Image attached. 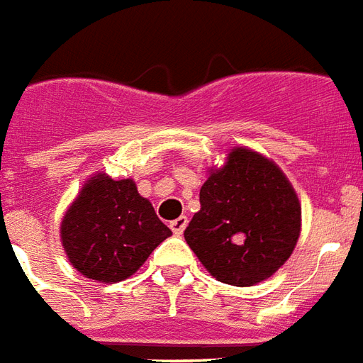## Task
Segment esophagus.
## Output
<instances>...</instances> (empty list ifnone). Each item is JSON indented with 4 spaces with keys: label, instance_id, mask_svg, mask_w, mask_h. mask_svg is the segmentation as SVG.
<instances>
[{
    "label": "esophagus",
    "instance_id": "1",
    "mask_svg": "<svg viewBox=\"0 0 363 363\" xmlns=\"http://www.w3.org/2000/svg\"><path fill=\"white\" fill-rule=\"evenodd\" d=\"M186 223H189V219L184 216H181L179 219L171 221V230H173L174 235H182V230L186 229Z\"/></svg>",
    "mask_w": 363,
    "mask_h": 363
}]
</instances>
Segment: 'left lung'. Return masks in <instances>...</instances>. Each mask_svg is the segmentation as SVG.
Instances as JSON below:
<instances>
[{
    "mask_svg": "<svg viewBox=\"0 0 363 363\" xmlns=\"http://www.w3.org/2000/svg\"><path fill=\"white\" fill-rule=\"evenodd\" d=\"M302 208L289 179L271 160L235 147L200 189V211L184 238L221 283L252 286L291 257Z\"/></svg>",
    "mask_w": 363,
    "mask_h": 363,
    "instance_id": "obj_1",
    "label": "left lung"
}]
</instances>
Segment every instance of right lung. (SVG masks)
<instances>
[{
    "mask_svg": "<svg viewBox=\"0 0 363 363\" xmlns=\"http://www.w3.org/2000/svg\"><path fill=\"white\" fill-rule=\"evenodd\" d=\"M171 229L157 219L130 179L98 173L77 196L61 221L69 262L84 277L119 283L140 269Z\"/></svg>",
    "mask_w": 363,
    "mask_h": 363,
    "instance_id": "right-lung-1",
    "label": "right lung"
}]
</instances>
